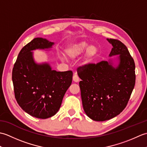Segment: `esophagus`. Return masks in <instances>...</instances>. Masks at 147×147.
Wrapping results in <instances>:
<instances>
[{
	"instance_id": "obj_1",
	"label": "esophagus",
	"mask_w": 147,
	"mask_h": 147,
	"mask_svg": "<svg viewBox=\"0 0 147 147\" xmlns=\"http://www.w3.org/2000/svg\"><path fill=\"white\" fill-rule=\"evenodd\" d=\"M73 81L74 82H79V77H78V76L77 75V73H74V76H73Z\"/></svg>"
}]
</instances>
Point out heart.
Here are the masks:
<instances>
[{
  "label": "heart",
  "instance_id": "1",
  "mask_svg": "<svg viewBox=\"0 0 147 147\" xmlns=\"http://www.w3.org/2000/svg\"><path fill=\"white\" fill-rule=\"evenodd\" d=\"M85 42H80L73 43L69 45L65 50V54L69 59H74L82 55L86 50V53L84 58V62L88 63L92 61L98 54V49L95 45H90Z\"/></svg>",
  "mask_w": 147,
  "mask_h": 147
}]
</instances>
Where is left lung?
I'll list each match as a JSON object with an SVG mask.
<instances>
[{
    "instance_id": "obj_1",
    "label": "left lung",
    "mask_w": 147,
    "mask_h": 147,
    "mask_svg": "<svg viewBox=\"0 0 147 147\" xmlns=\"http://www.w3.org/2000/svg\"><path fill=\"white\" fill-rule=\"evenodd\" d=\"M113 48L110 57L119 55L114 67L102 61L87 64L78 69L82 104L86 114L96 121L116 116L127 104L135 85V64L126 46L116 39H107Z\"/></svg>"
}]
</instances>
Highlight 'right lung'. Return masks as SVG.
I'll return each instance as SVG.
<instances>
[{
	"mask_svg": "<svg viewBox=\"0 0 147 147\" xmlns=\"http://www.w3.org/2000/svg\"><path fill=\"white\" fill-rule=\"evenodd\" d=\"M53 45L45 38H34L21 50L12 69L18 104L26 113L39 119L57 113L73 79L71 71H56L47 63L38 64L34 61L32 51L50 49Z\"/></svg>",
	"mask_w": 147,
	"mask_h": 147,
	"instance_id": "add662e5",
	"label": "right lung"
}]
</instances>
